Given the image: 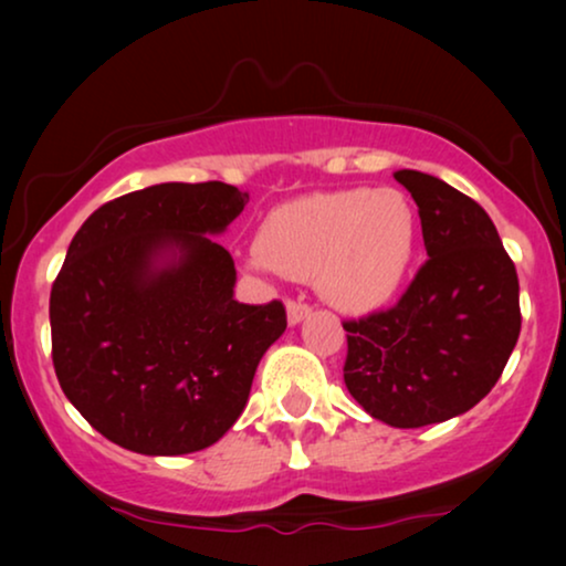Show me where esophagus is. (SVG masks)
Returning a JSON list of instances; mask_svg holds the SVG:
<instances>
[{
    "label": "esophagus",
    "mask_w": 566,
    "mask_h": 566,
    "mask_svg": "<svg viewBox=\"0 0 566 566\" xmlns=\"http://www.w3.org/2000/svg\"><path fill=\"white\" fill-rule=\"evenodd\" d=\"M285 308H289V322H291V324L304 322L306 316L312 314V306L304 304V301H293V298H291L289 306H285Z\"/></svg>",
    "instance_id": "obj_1"
}]
</instances>
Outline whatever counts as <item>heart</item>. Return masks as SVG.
I'll return each mask as SVG.
<instances>
[{
  "label": "heart",
  "mask_w": 566,
  "mask_h": 566,
  "mask_svg": "<svg viewBox=\"0 0 566 566\" xmlns=\"http://www.w3.org/2000/svg\"><path fill=\"white\" fill-rule=\"evenodd\" d=\"M265 265L291 277L316 275L332 306L366 314L389 304L417 250V213L405 192L337 190L275 208L262 223Z\"/></svg>",
  "instance_id": "heart-1"
}]
</instances>
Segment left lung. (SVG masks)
<instances>
[{"instance_id":"8db88e82","label":"left lung","mask_w":566,"mask_h":566,"mask_svg":"<svg viewBox=\"0 0 566 566\" xmlns=\"http://www.w3.org/2000/svg\"><path fill=\"white\" fill-rule=\"evenodd\" d=\"M428 260L391 308L347 319L345 386L370 417L424 428L469 412L521 335L515 262L482 206L438 177L399 169Z\"/></svg>"}]
</instances>
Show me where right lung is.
Wrapping results in <instances>:
<instances>
[{
    "label": "right lung",
    "mask_w": 566,
    "mask_h": 566,
    "mask_svg": "<svg viewBox=\"0 0 566 566\" xmlns=\"http://www.w3.org/2000/svg\"><path fill=\"white\" fill-rule=\"evenodd\" d=\"M234 185L161 182L99 206L51 289V355L66 399L115 446L182 455L213 446L285 332V306L239 304L219 234Z\"/></svg>",
    "instance_id": "right-lung-1"
}]
</instances>
